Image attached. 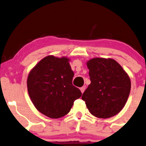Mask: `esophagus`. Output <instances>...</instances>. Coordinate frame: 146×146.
I'll return each instance as SVG.
<instances>
[{"mask_svg": "<svg viewBox=\"0 0 146 146\" xmlns=\"http://www.w3.org/2000/svg\"><path fill=\"white\" fill-rule=\"evenodd\" d=\"M85 87H81V88H80V91H81V92H82V93H83L84 92H85Z\"/></svg>", "mask_w": 146, "mask_h": 146, "instance_id": "esophagus-1", "label": "esophagus"}]
</instances>
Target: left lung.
Instances as JSON below:
<instances>
[{
    "label": "left lung",
    "mask_w": 146,
    "mask_h": 146,
    "mask_svg": "<svg viewBox=\"0 0 146 146\" xmlns=\"http://www.w3.org/2000/svg\"><path fill=\"white\" fill-rule=\"evenodd\" d=\"M91 84L82 99L90 113L106 119L122 110L131 90L129 76L115 60L93 58L87 61Z\"/></svg>",
    "instance_id": "left-lung-1"
}]
</instances>
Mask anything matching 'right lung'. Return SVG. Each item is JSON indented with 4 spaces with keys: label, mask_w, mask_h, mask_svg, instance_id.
<instances>
[{
    "label": "right lung",
    "mask_w": 146,
    "mask_h": 146,
    "mask_svg": "<svg viewBox=\"0 0 146 146\" xmlns=\"http://www.w3.org/2000/svg\"><path fill=\"white\" fill-rule=\"evenodd\" d=\"M69 61L66 56L49 55L29 73L27 89L31 100L38 111L50 118L68 114L74 101L82 95L72 84L74 73Z\"/></svg>",
    "instance_id": "obj_1"
}]
</instances>
